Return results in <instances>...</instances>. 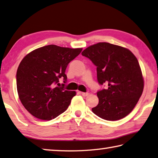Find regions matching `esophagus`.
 <instances>
[{"mask_svg": "<svg viewBox=\"0 0 158 158\" xmlns=\"http://www.w3.org/2000/svg\"><path fill=\"white\" fill-rule=\"evenodd\" d=\"M80 93H81V95L84 96V97H86L89 94L88 93H84V92H80Z\"/></svg>", "mask_w": 158, "mask_h": 158, "instance_id": "34e87169", "label": "esophagus"}]
</instances>
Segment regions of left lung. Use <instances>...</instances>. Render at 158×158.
I'll list each match as a JSON object with an SVG mask.
<instances>
[{"label":"left lung","instance_id":"left-lung-1","mask_svg":"<svg viewBox=\"0 0 158 158\" xmlns=\"http://www.w3.org/2000/svg\"><path fill=\"white\" fill-rule=\"evenodd\" d=\"M81 54L97 66L99 84L106 83L108 86L97 93L99 104L92 111L108 121L127 116L144 90V78L135 56L127 48L106 42L90 45Z\"/></svg>","mask_w":158,"mask_h":158}]
</instances>
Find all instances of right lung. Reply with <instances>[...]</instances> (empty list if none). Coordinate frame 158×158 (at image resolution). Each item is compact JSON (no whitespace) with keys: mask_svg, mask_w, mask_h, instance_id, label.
Returning a JSON list of instances; mask_svg holds the SVG:
<instances>
[{"mask_svg":"<svg viewBox=\"0 0 158 158\" xmlns=\"http://www.w3.org/2000/svg\"><path fill=\"white\" fill-rule=\"evenodd\" d=\"M81 50L48 45L22 59L16 73L17 92L22 104L34 117L48 121L67 110L76 92L59 87V81L64 78L66 82L65 69Z\"/></svg>","mask_w":158,"mask_h":158,"instance_id":"1","label":"right lung"}]
</instances>
